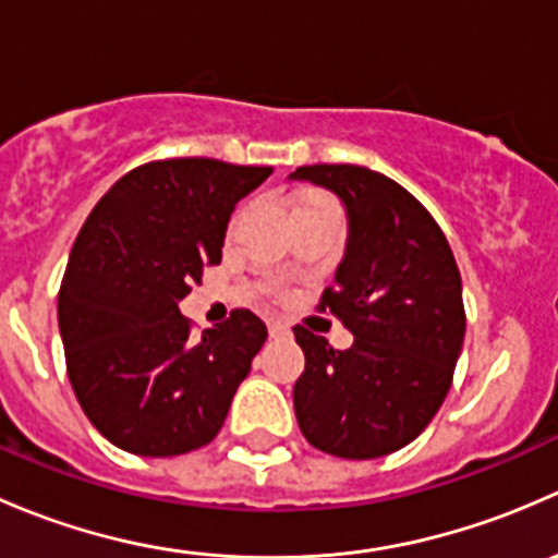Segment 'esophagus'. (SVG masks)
<instances>
[{
	"label": "esophagus",
	"instance_id": "1",
	"mask_svg": "<svg viewBox=\"0 0 558 558\" xmlns=\"http://www.w3.org/2000/svg\"><path fill=\"white\" fill-rule=\"evenodd\" d=\"M267 329H269V337H289L291 335L289 324H283V320H278V318H269Z\"/></svg>",
	"mask_w": 558,
	"mask_h": 558
}]
</instances>
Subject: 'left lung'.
<instances>
[{"mask_svg": "<svg viewBox=\"0 0 558 558\" xmlns=\"http://www.w3.org/2000/svg\"><path fill=\"white\" fill-rule=\"evenodd\" d=\"M348 210L345 258L318 311L353 335L348 351L294 326L305 373L294 413L305 440L340 459H378L413 442L440 410L464 342L461 275L446 234L408 189L356 165L296 167Z\"/></svg>", "mask_w": 558, "mask_h": 558, "instance_id": "left-lung-1", "label": "left lung"}]
</instances>
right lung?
<instances>
[{"label":"right lung","mask_w":558,"mask_h":558,"mask_svg":"<svg viewBox=\"0 0 558 558\" xmlns=\"http://www.w3.org/2000/svg\"><path fill=\"white\" fill-rule=\"evenodd\" d=\"M269 172L202 156L148 161L83 223L59 289V329L72 391L112 446L161 459L221 432L267 326L232 311L191 337L178 302L221 262L234 205Z\"/></svg>","instance_id":"add662e5"}]
</instances>
